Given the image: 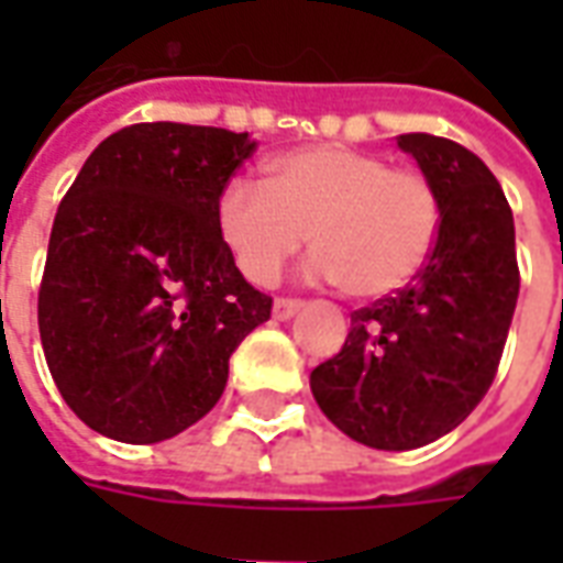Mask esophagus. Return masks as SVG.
Instances as JSON below:
<instances>
[{"label": "esophagus", "instance_id": "esophagus-1", "mask_svg": "<svg viewBox=\"0 0 563 563\" xmlns=\"http://www.w3.org/2000/svg\"><path fill=\"white\" fill-rule=\"evenodd\" d=\"M305 307V301H298V298H277L274 301V319H292L298 310Z\"/></svg>", "mask_w": 563, "mask_h": 563}]
</instances>
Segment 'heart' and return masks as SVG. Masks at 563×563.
Masks as SVG:
<instances>
[{"instance_id": "1", "label": "heart", "mask_w": 563, "mask_h": 563, "mask_svg": "<svg viewBox=\"0 0 563 563\" xmlns=\"http://www.w3.org/2000/svg\"><path fill=\"white\" fill-rule=\"evenodd\" d=\"M217 220L246 280H277L310 234L319 277L353 298H383L413 283L434 253L440 198L424 174L322 144L274 156L265 186L232 180Z\"/></svg>"}]
</instances>
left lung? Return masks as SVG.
<instances>
[{
	"label": "left lung",
	"mask_w": 563,
	"mask_h": 563,
	"mask_svg": "<svg viewBox=\"0 0 563 563\" xmlns=\"http://www.w3.org/2000/svg\"><path fill=\"white\" fill-rule=\"evenodd\" d=\"M440 198V234L410 286L353 313L346 343L313 367L319 410L374 449H419L483 401L519 298L516 225L504 189L455 141L398 135Z\"/></svg>",
	"instance_id": "8db88e82"
}]
</instances>
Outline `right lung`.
<instances>
[{"label": "right lung", "instance_id": "add662e5", "mask_svg": "<svg viewBox=\"0 0 563 563\" xmlns=\"http://www.w3.org/2000/svg\"><path fill=\"white\" fill-rule=\"evenodd\" d=\"M246 132L135 123L92 150L56 210L38 331L80 422L159 443L220 401L229 358L271 319L222 241L220 196Z\"/></svg>", "mask_w": 563, "mask_h": 563}]
</instances>
